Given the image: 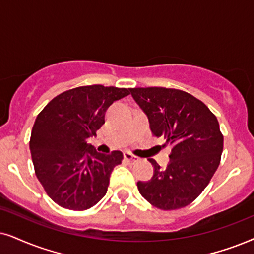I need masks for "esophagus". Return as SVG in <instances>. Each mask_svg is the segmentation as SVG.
Returning a JSON list of instances; mask_svg holds the SVG:
<instances>
[{"mask_svg":"<svg viewBox=\"0 0 254 254\" xmlns=\"http://www.w3.org/2000/svg\"><path fill=\"white\" fill-rule=\"evenodd\" d=\"M124 159L127 160V162L131 163V164H134V163H137L138 160H139V158H138V157L133 156L132 153H130V152H124Z\"/></svg>","mask_w":254,"mask_h":254,"instance_id":"1","label":"esophagus"}]
</instances>
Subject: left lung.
<instances>
[{"instance_id":"obj_1","label":"left lung","mask_w":254,"mask_h":254,"mask_svg":"<svg viewBox=\"0 0 254 254\" xmlns=\"http://www.w3.org/2000/svg\"><path fill=\"white\" fill-rule=\"evenodd\" d=\"M130 92L149 118L152 133L172 145L165 169L149 159L153 176L138 182V191L164 211L191 204L219 166L224 137L217 117L203 102L182 90L151 86Z\"/></svg>"}]
</instances>
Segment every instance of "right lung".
<instances>
[{
    "instance_id": "right-lung-1",
    "label": "right lung",
    "mask_w": 254,
    "mask_h": 254,
    "mask_svg": "<svg viewBox=\"0 0 254 254\" xmlns=\"http://www.w3.org/2000/svg\"><path fill=\"white\" fill-rule=\"evenodd\" d=\"M129 94L130 89L116 86H78L56 96L38 114L29 146L38 181L57 205L88 210L107 193L123 153H99L86 140L105 123L108 108Z\"/></svg>"
}]
</instances>
